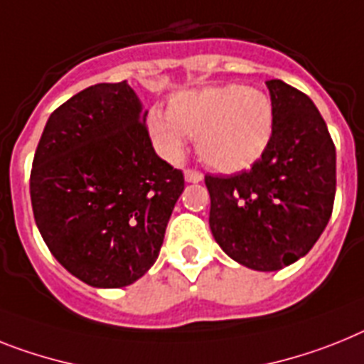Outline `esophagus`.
<instances>
[{
	"label": "esophagus",
	"mask_w": 364,
	"mask_h": 364,
	"mask_svg": "<svg viewBox=\"0 0 364 364\" xmlns=\"http://www.w3.org/2000/svg\"><path fill=\"white\" fill-rule=\"evenodd\" d=\"M185 179L188 183H200L203 179V173L198 172V170H185Z\"/></svg>",
	"instance_id": "34e87169"
}]
</instances>
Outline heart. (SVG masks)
Segmentation results:
<instances>
[{"label":"heart","instance_id":"1","mask_svg":"<svg viewBox=\"0 0 364 364\" xmlns=\"http://www.w3.org/2000/svg\"><path fill=\"white\" fill-rule=\"evenodd\" d=\"M276 111L259 88L222 85L179 92L166 114L151 111L148 131L157 151L179 161L188 139H196L198 155L218 172H240L264 155L274 133Z\"/></svg>","mask_w":364,"mask_h":364}]
</instances>
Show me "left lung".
Returning <instances> with one entry per match:
<instances>
[{"instance_id": "left-lung-1", "label": "left lung", "mask_w": 364, "mask_h": 364, "mask_svg": "<svg viewBox=\"0 0 364 364\" xmlns=\"http://www.w3.org/2000/svg\"><path fill=\"white\" fill-rule=\"evenodd\" d=\"M276 124L267 151L250 170L205 176L209 225L220 248L252 270L296 262L331 218L337 164L328 125L307 94L267 81Z\"/></svg>"}]
</instances>
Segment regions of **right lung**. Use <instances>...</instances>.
<instances>
[{"instance_id": "obj_1", "label": "right lung", "mask_w": 364, "mask_h": 364, "mask_svg": "<svg viewBox=\"0 0 364 364\" xmlns=\"http://www.w3.org/2000/svg\"><path fill=\"white\" fill-rule=\"evenodd\" d=\"M125 83H97L51 112L33 159L31 205L53 257L90 287L118 289L157 261L185 188L155 154Z\"/></svg>"}]
</instances>
